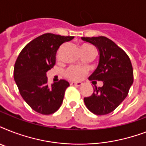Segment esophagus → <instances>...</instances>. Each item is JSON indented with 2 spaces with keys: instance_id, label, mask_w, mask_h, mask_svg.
<instances>
[{
  "instance_id": "1",
  "label": "esophagus",
  "mask_w": 146,
  "mask_h": 146,
  "mask_svg": "<svg viewBox=\"0 0 146 146\" xmlns=\"http://www.w3.org/2000/svg\"><path fill=\"white\" fill-rule=\"evenodd\" d=\"M70 85L71 86H81L82 83L80 82H72L70 83Z\"/></svg>"
}]
</instances>
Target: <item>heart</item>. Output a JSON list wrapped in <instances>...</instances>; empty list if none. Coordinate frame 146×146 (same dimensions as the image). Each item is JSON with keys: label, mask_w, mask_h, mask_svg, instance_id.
Returning <instances> with one entry per match:
<instances>
[{"label": "heart", "mask_w": 146, "mask_h": 146, "mask_svg": "<svg viewBox=\"0 0 146 146\" xmlns=\"http://www.w3.org/2000/svg\"><path fill=\"white\" fill-rule=\"evenodd\" d=\"M87 69L83 66H70L65 72V76L67 79L74 81L82 80L86 74Z\"/></svg>", "instance_id": "heart-1"}]
</instances>
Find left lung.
<instances>
[{"label": "left lung", "instance_id": "obj_1", "mask_svg": "<svg viewBox=\"0 0 146 146\" xmlns=\"http://www.w3.org/2000/svg\"><path fill=\"white\" fill-rule=\"evenodd\" d=\"M82 41L96 47L99 61L89 80L103 81V86H95L91 96L84 98L87 108L96 115H104L115 110L126 98L133 82L130 59L123 50L104 36L82 37Z\"/></svg>", "mask_w": 146, "mask_h": 146}]
</instances>
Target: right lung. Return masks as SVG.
Segmentation results:
<instances>
[{"label": "right lung", "instance_id": "add662e5", "mask_svg": "<svg viewBox=\"0 0 146 146\" xmlns=\"http://www.w3.org/2000/svg\"><path fill=\"white\" fill-rule=\"evenodd\" d=\"M73 36L46 33L25 46L15 63L14 80L24 101L42 114H51L61 105L69 82L64 80L49 86L47 72L54 66L56 54Z\"/></svg>", "mask_w": 146, "mask_h": 146}]
</instances>
